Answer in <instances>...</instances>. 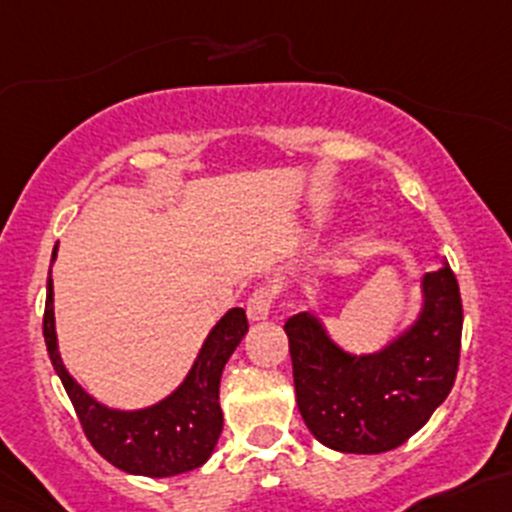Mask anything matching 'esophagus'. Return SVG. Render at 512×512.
Returning a JSON list of instances; mask_svg holds the SVG:
<instances>
[{
    "instance_id": "34e87169",
    "label": "esophagus",
    "mask_w": 512,
    "mask_h": 512,
    "mask_svg": "<svg viewBox=\"0 0 512 512\" xmlns=\"http://www.w3.org/2000/svg\"><path fill=\"white\" fill-rule=\"evenodd\" d=\"M272 299L274 289L272 286H262V289H255V294L247 301V318L252 323H262V320L269 318V311H272Z\"/></svg>"
}]
</instances>
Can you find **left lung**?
Listing matches in <instances>:
<instances>
[{
    "instance_id": "left-lung-1",
    "label": "left lung",
    "mask_w": 512,
    "mask_h": 512,
    "mask_svg": "<svg viewBox=\"0 0 512 512\" xmlns=\"http://www.w3.org/2000/svg\"><path fill=\"white\" fill-rule=\"evenodd\" d=\"M462 296L447 260L420 279V308L374 352H350L301 311L284 323L296 406L320 445L345 454L401 447L449 396L462 345Z\"/></svg>"
}]
</instances>
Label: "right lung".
Masks as SVG:
<instances>
[{"label": "right lung", "instance_id": "obj_1", "mask_svg": "<svg viewBox=\"0 0 512 512\" xmlns=\"http://www.w3.org/2000/svg\"><path fill=\"white\" fill-rule=\"evenodd\" d=\"M55 257H58V245H55L50 265ZM46 289L43 338H46L50 362L75 406L84 435L101 457L126 474L150 476V479L187 474L206 464L223 430V411L218 403L223 367L247 333L243 308H230L213 325L192 369L177 389L153 406L121 411V408L99 403L67 372L60 357L58 333H55L50 272Z\"/></svg>", "mask_w": 512, "mask_h": 512}]
</instances>
